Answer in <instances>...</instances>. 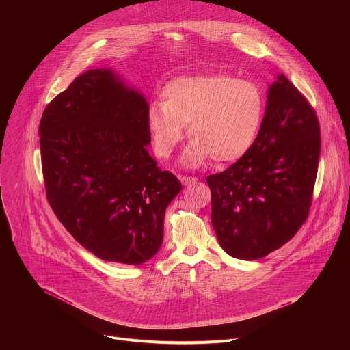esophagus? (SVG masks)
I'll use <instances>...</instances> for the list:
<instances>
[{"mask_svg":"<svg viewBox=\"0 0 350 350\" xmlns=\"http://www.w3.org/2000/svg\"><path fill=\"white\" fill-rule=\"evenodd\" d=\"M180 181L184 184V185H191L196 181L195 177H191V176H180Z\"/></svg>","mask_w":350,"mask_h":350,"instance_id":"1","label":"esophagus"}]
</instances>
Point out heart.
<instances>
[{
	"label": "heart",
	"mask_w": 350,
	"mask_h": 350,
	"mask_svg": "<svg viewBox=\"0 0 350 350\" xmlns=\"http://www.w3.org/2000/svg\"><path fill=\"white\" fill-rule=\"evenodd\" d=\"M265 96L252 81L228 75H192L170 80L162 103L149 105L146 126L154 152L167 159L187 134L192 139L183 157L196 167L215 159L231 163L243 158L259 135Z\"/></svg>",
	"instance_id": "obj_1"
}]
</instances>
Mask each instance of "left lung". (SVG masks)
I'll list each match as a JSON object with an SVG mask.
<instances>
[{"label":"left lung","mask_w":350,"mask_h":350,"mask_svg":"<svg viewBox=\"0 0 350 350\" xmlns=\"http://www.w3.org/2000/svg\"><path fill=\"white\" fill-rule=\"evenodd\" d=\"M320 148L314 108L280 73L269 88L263 123L251 151L206 178L212 224L230 256L265 258L302 227L313 201Z\"/></svg>","instance_id":"8db88e82"}]
</instances>
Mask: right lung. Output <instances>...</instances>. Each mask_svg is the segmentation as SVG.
I'll return each mask as SVG.
<instances>
[{
    "mask_svg": "<svg viewBox=\"0 0 350 350\" xmlns=\"http://www.w3.org/2000/svg\"><path fill=\"white\" fill-rule=\"evenodd\" d=\"M149 105L111 69H92L46 105L40 151L49 206L107 262L141 265L162 245L165 211L181 191L149 157Z\"/></svg>",
    "mask_w": 350,
    "mask_h": 350,
    "instance_id": "add662e5",
    "label": "right lung"
}]
</instances>
